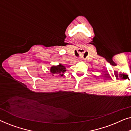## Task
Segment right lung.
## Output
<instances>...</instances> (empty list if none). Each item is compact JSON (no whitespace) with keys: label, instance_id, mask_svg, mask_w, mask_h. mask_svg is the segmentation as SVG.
<instances>
[{"label":"right lung","instance_id":"right-lung-1","mask_svg":"<svg viewBox=\"0 0 131 131\" xmlns=\"http://www.w3.org/2000/svg\"><path fill=\"white\" fill-rule=\"evenodd\" d=\"M66 71V67L61 64H59L57 66H52L50 69V72L54 76L55 75H58V76H62Z\"/></svg>","mask_w":131,"mask_h":131}]
</instances>
